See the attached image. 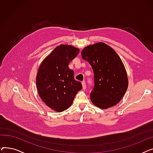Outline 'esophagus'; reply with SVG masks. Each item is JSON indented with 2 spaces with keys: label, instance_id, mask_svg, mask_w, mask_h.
Instances as JSON below:
<instances>
[{
  "label": "esophagus",
  "instance_id": "esophagus-1",
  "mask_svg": "<svg viewBox=\"0 0 153 153\" xmlns=\"http://www.w3.org/2000/svg\"><path fill=\"white\" fill-rule=\"evenodd\" d=\"M82 84L83 89H84V90H85V89H86V84H85V82L84 81H83V82H82Z\"/></svg>",
  "mask_w": 153,
  "mask_h": 153
}]
</instances>
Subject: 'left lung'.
<instances>
[{"mask_svg":"<svg viewBox=\"0 0 153 153\" xmlns=\"http://www.w3.org/2000/svg\"><path fill=\"white\" fill-rule=\"evenodd\" d=\"M81 56L91 64L94 73L91 102L102 109L116 105L128 87L127 73L120 56L113 48L102 42L87 46Z\"/></svg>","mask_w":153,"mask_h":153,"instance_id":"left-lung-1","label":"left lung"}]
</instances>
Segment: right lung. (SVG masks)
I'll use <instances>...</instances> for the list:
<instances>
[{"instance_id":"1","label":"right lung","mask_w":153,"mask_h":153,"mask_svg":"<svg viewBox=\"0 0 153 153\" xmlns=\"http://www.w3.org/2000/svg\"><path fill=\"white\" fill-rule=\"evenodd\" d=\"M79 52L78 48L60 45L43 59L39 67L36 83L42 101L51 109L61 112L71 105L82 84L74 78V71L68 67Z\"/></svg>"}]
</instances>
